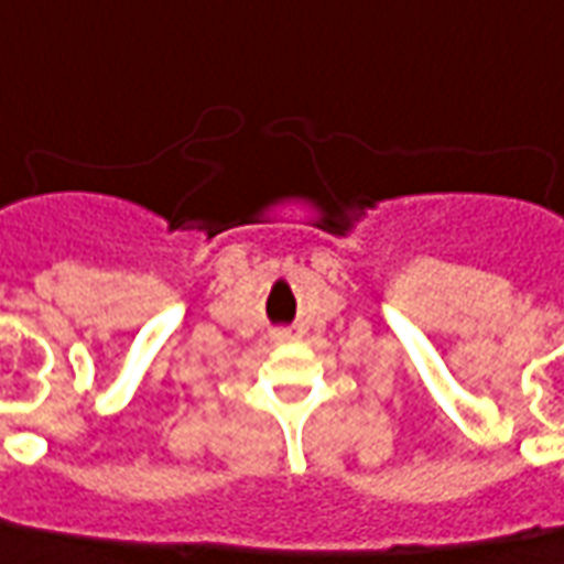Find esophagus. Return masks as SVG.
<instances>
[{
  "mask_svg": "<svg viewBox=\"0 0 564 564\" xmlns=\"http://www.w3.org/2000/svg\"><path fill=\"white\" fill-rule=\"evenodd\" d=\"M274 339H278V343H283V339H290V330H274Z\"/></svg>",
  "mask_w": 564,
  "mask_h": 564,
  "instance_id": "obj_1",
  "label": "esophagus"
}]
</instances>
